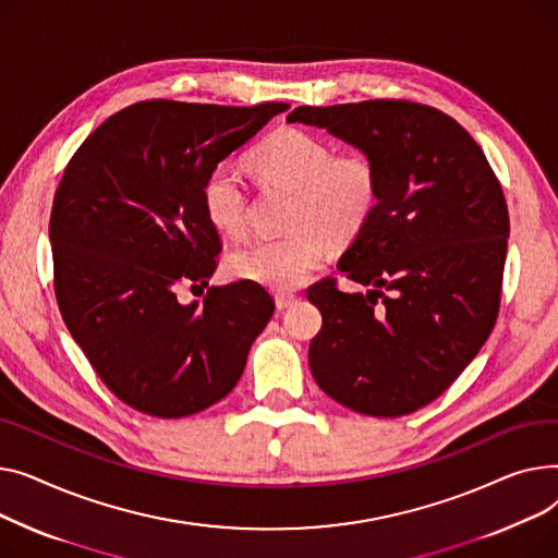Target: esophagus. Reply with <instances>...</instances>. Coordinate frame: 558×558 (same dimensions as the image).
Segmentation results:
<instances>
[{"instance_id": "1", "label": "esophagus", "mask_w": 558, "mask_h": 558, "mask_svg": "<svg viewBox=\"0 0 558 558\" xmlns=\"http://www.w3.org/2000/svg\"><path fill=\"white\" fill-rule=\"evenodd\" d=\"M275 304H277L279 311L290 308L292 304H298V294H292V292H277V294H275Z\"/></svg>"}]
</instances>
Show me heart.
<instances>
[{
    "label": "heart",
    "instance_id": "obj_1",
    "mask_svg": "<svg viewBox=\"0 0 558 558\" xmlns=\"http://www.w3.org/2000/svg\"><path fill=\"white\" fill-rule=\"evenodd\" d=\"M258 180L283 186L298 195L292 205L288 239L254 241L229 254L227 270L236 279L266 286L277 292L300 288L336 245L349 243L372 218L380 175L365 153H342L300 128L275 130L252 157ZM201 203L207 220L227 236H241L247 227V189L234 163L220 161L201 184Z\"/></svg>",
    "mask_w": 558,
    "mask_h": 558
}]
</instances>
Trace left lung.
Masks as SVG:
<instances>
[{
  "mask_svg": "<svg viewBox=\"0 0 558 558\" xmlns=\"http://www.w3.org/2000/svg\"><path fill=\"white\" fill-rule=\"evenodd\" d=\"M286 121L324 128L380 175L378 205L338 264L369 290L342 292L326 277L306 292L322 313L313 378L360 414L416 412L494 331L509 236L502 186L466 130L430 106H302Z\"/></svg>",
  "mask_w": 558,
  "mask_h": 558,
  "instance_id": "left-lung-1",
  "label": "left lung"
}]
</instances>
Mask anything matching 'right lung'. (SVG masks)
Listing matches in <instances>:
<instances>
[{"label": "right lung", "mask_w": 558, "mask_h": 558, "mask_svg": "<svg viewBox=\"0 0 558 558\" xmlns=\"http://www.w3.org/2000/svg\"><path fill=\"white\" fill-rule=\"evenodd\" d=\"M286 104L142 101L98 125L62 173L49 239L64 324L125 405L159 418L232 391L275 302L247 279L180 304L216 270L220 236L201 203L207 171Z\"/></svg>", "instance_id": "obj_1"}]
</instances>
